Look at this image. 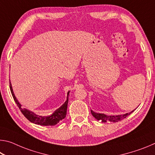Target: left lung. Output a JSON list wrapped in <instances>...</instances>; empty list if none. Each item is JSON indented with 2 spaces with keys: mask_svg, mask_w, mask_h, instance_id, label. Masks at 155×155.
I'll return each mask as SVG.
<instances>
[{
  "mask_svg": "<svg viewBox=\"0 0 155 155\" xmlns=\"http://www.w3.org/2000/svg\"><path fill=\"white\" fill-rule=\"evenodd\" d=\"M134 111V110L130 113H127L126 114L123 115H107L104 114H98L93 111L92 110H91V113L92 114L93 116L95 117L96 120H101L102 122H119L120 120L124 119L127 117L128 115H129L131 113Z\"/></svg>",
  "mask_w": 155,
  "mask_h": 155,
  "instance_id": "8db88e82",
  "label": "left lung"
}]
</instances>
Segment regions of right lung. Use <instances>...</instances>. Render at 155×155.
Wrapping results in <instances>:
<instances>
[{"label": "right lung", "instance_id": "right-lung-1", "mask_svg": "<svg viewBox=\"0 0 155 155\" xmlns=\"http://www.w3.org/2000/svg\"><path fill=\"white\" fill-rule=\"evenodd\" d=\"M9 87H10V90H11L13 98L14 99L15 103L17 104L18 107H19L20 110L21 111V112L22 113V114L25 115V117L27 120H29L31 122H33L35 124H39L41 126H54L57 124H58L60 121H61V120L63 119H64L65 116H66L67 107H68V96H69L70 91L68 92L67 100L64 103V104H63L59 109H57L56 111L51 115H48V116H41V115H39L34 114L33 111H31L27 109L22 108V105H21L19 102L18 101V100L16 99V97L15 96V94H14L12 86L10 81H9Z\"/></svg>", "mask_w": 155, "mask_h": 155}]
</instances>
